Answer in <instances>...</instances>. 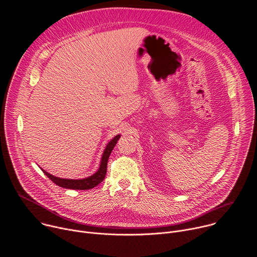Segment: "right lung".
<instances>
[{"mask_svg": "<svg viewBox=\"0 0 257 257\" xmlns=\"http://www.w3.org/2000/svg\"><path fill=\"white\" fill-rule=\"evenodd\" d=\"M120 137H121V135L118 134L113 139H111V141H108V143L106 144V146L104 148V151L101 155V159H100V163H99V167H98L97 171L89 177H86L83 179H63V178L55 177V176L51 175L50 173H48L47 171H45L44 169H42V168L41 169L45 173V175L48 176V178H50L56 185H58L60 187L67 188V189H73V190L91 189V188L97 186L99 183H101L103 181L105 174H106L107 160Z\"/></svg>", "mask_w": 257, "mask_h": 257, "instance_id": "right-lung-1", "label": "right lung"}]
</instances>
